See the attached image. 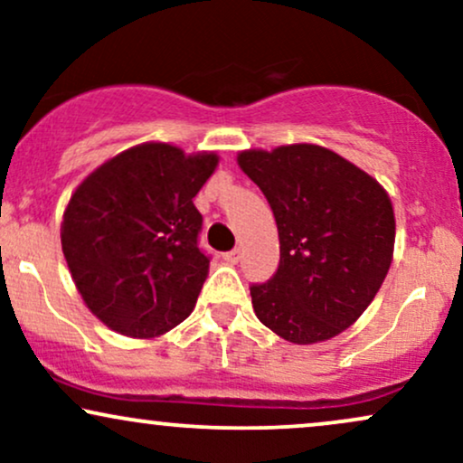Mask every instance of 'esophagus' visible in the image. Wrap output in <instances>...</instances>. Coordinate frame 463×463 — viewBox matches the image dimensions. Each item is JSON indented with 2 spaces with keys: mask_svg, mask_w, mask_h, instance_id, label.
Segmentation results:
<instances>
[{
  "mask_svg": "<svg viewBox=\"0 0 463 463\" xmlns=\"http://www.w3.org/2000/svg\"><path fill=\"white\" fill-rule=\"evenodd\" d=\"M222 259H224L226 263L235 265V263H239V259H241V252H239V248H235V250H231V252L222 254Z\"/></svg>",
  "mask_w": 463,
  "mask_h": 463,
  "instance_id": "34e87169",
  "label": "esophagus"
}]
</instances>
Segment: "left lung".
<instances>
[{"label":"left lung","mask_w":463,"mask_h":463,"mask_svg":"<svg viewBox=\"0 0 463 463\" xmlns=\"http://www.w3.org/2000/svg\"><path fill=\"white\" fill-rule=\"evenodd\" d=\"M237 163L272 206L280 241L276 274L250 287L257 317L291 344L346 331L392 265L390 195L357 165L311 143L246 150Z\"/></svg>","instance_id":"1"}]
</instances>
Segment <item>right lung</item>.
Listing matches in <instances>:
<instances>
[{
	"label": "right lung",
	"mask_w": 463,
	"mask_h": 463,
	"mask_svg": "<svg viewBox=\"0 0 463 463\" xmlns=\"http://www.w3.org/2000/svg\"><path fill=\"white\" fill-rule=\"evenodd\" d=\"M217 154L141 143L99 165L69 200L61 241L93 316L128 337H158L194 311L209 274L194 198Z\"/></svg>",
	"instance_id": "right-lung-1"
}]
</instances>
